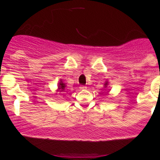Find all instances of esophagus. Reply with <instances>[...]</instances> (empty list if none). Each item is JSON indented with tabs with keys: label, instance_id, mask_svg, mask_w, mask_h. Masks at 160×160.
<instances>
[{
	"label": "esophagus",
	"instance_id": "obj_1",
	"mask_svg": "<svg viewBox=\"0 0 160 160\" xmlns=\"http://www.w3.org/2000/svg\"><path fill=\"white\" fill-rule=\"evenodd\" d=\"M80 90H85V89H87V87H86V86H84V85H80Z\"/></svg>",
	"mask_w": 160,
	"mask_h": 160
}]
</instances>
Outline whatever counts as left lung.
Returning a JSON list of instances; mask_svg holds the SVG:
<instances>
[{"label": "left lung", "instance_id": "left-lung-1", "mask_svg": "<svg viewBox=\"0 0 160 160\" xmlns=\"http://www.w3.org/2000/svg\"><path fill=\"white\" fill-rule=\"evenodd\" d=\"M107 83H106V84H105V86H106V87H107Z\"/></svg>", "mask_w": 160, "mask_h": 160}]
</instances>
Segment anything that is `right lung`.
I'll use <instances>...</instances> for the list:
<instances>
[{"label": "right lung", "mask_w": 160, "mask_h": 160, "mask_svg": "<svg viewBox=\"0 0 160 160\" xmlns=\"http://www.w3.org/2000/svg\"><path fill=\"white\" fill-rule=\"evenodd\" d=\"M58 91L60 92H66V91H65V84L62 80H61V82L58 84Z\"/></svg>", "instance_id": "1"}]
</instances>
